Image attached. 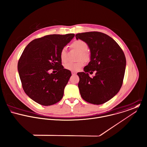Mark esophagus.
<instances>
[{"instance_id":"esophagus-1","label":"esophagus","mask_w":147,"mask_h":147,"mask_svg":"<svg viewBox=\"0 0 147 147\" xmlns=\"http://www.w3.org/2000/svg\"><path fill=\"white\" fill-rule=\"evenodd\" d=\"M77 74L76 72H75V71H71V74H72V75H75V74Z\"/></svg>"}]
</instances>
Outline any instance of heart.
<instances>
[{
	"label": "heart",
	"instance_id": "heart-1",
	"mask_svg": "<svg viewBox=\"0 0 147 147\" xmlns=\"http://www.w3.org/2000/svg\"><path fill=\"white\" fill-rule=\"evenodd\" d=\"M72 48H74L80 52L79 59H82L88 61L90 59V55L86 52L88 49V44L82 40L78 39L74 41L70 45ZM59 57L62 62H65L67 60V49L66 47H63L61 48L59 52ZM85 61L84 59H80L77 62H69L65 65V67L66 69L72 71H79L84 65Z\"/></svg>",
	"mask_w": 147,
	"mask_h": 147
}]
</instances>
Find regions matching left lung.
I'll return each mask as SVG.
<instances>
[{
  "label": "left lung",
  "mask_w": 147,
  "mask_h": 147,
  "mask_svg": "<svg viewBox=\"0 0 147 147\" xmlns=\"http://www.w3.org/2000/svg\"><path fill=\"white\" fill-rule=\"evenodd\" d=\"M78 40L85 41L90 49L91 61L78 73V88L83 99L94 105H101L113 98L120 90L124 79L126 59L117 42L111 37L99 32L76 34ZM96 71V76L88 75Z\"/></svg>",
  "instance_id": "left-lung-1"
}]
</instances>
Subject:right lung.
Listing matches in <instances>:
<instances>
[{
    "mask_svg": "<svg viewBox=\"0 0 147 147\" xmlns=\"http://www.w3.org/2000/svg\"><path fill=\"white\" fill-rule=\"evenodd\" d=\"M74 35H47L32 40L24 49L18 61V71L24 92L36 103L51 106L62 98L71 73L62 65L59 52ZM52 68L57 74L49 73Z\"/></svg>",
    "mask_w": 147,
    "mask_h": 147,
    "instance_id": "right-lung-1",
    "label": "right lung"
}]
</instances>
